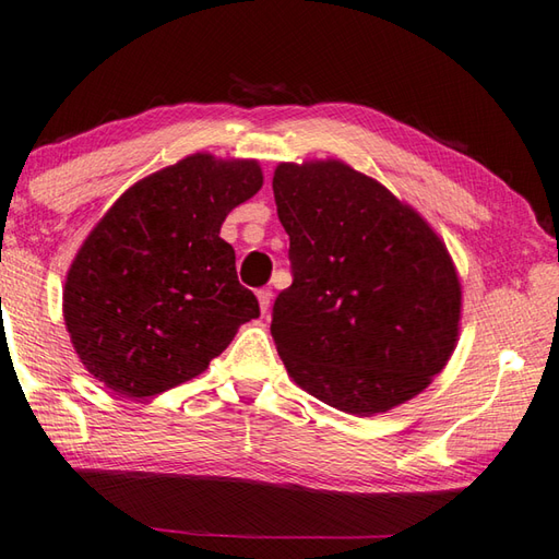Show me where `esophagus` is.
<instances>
[{"instance_id": "obj_1", "label": "esophagus", "mask_w": 559, "mask_h": 559, "mask_svg": "<svg viewBox=\"0 0 559 559\" xmlns=\"http://www.w3.org/2000/svg\"><path fill=\"white\" fill-rule=\"evenodd\" d=\"M258 304H260V311L267 313L270 304H272V292L270 289H258Z\"/></svg>"}]
</instances>
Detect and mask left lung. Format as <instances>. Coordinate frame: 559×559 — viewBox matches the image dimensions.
<instances>
[{
    "label": "left lung",
    "mask_w": 559,
    "mask_h": 559,
    "mask_svg": "<svg viewBox=\"0 0 559 559\" xmlns=\"http://www.w3.org/2000/svg\"><path fill=\"white\" fill-rule=\"evenodd\" d=\"M272 190L294 282L280 292L270 330L294 383L357 417L423 393L461 330L447 243L389 188L337 158L280 164Z\"/></svg>",
    "instance_id": "left-lung-1"
}]
</instances>
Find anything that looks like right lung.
Segmentation results:
<instances>
[{
    "instance_id": "obj_1",
    "label": "right lung",
    "mask_w": 559,
    "mask_h": 559,
    "mask_svg": "<svg viewBox=\"0 0 559 559\" xmlns=\"http://www.w3.org/2000/svg\"><path fill=\"white\" fill-rule=\"evenodd\" d=\"M263 188L253 158L192 154L136 180L79 248L62 292L86 371L124 397L195 379L260 316L219 236Z\"/></svg>"
}]
</instances>
